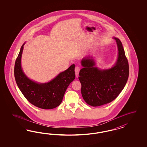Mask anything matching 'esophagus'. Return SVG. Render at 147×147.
I'll return each instance as SVG.
<instances>
[{"instance_id": "esophagus-1", "label": "esophagus", "mask_w": 147, "mask_h": 147, "mask_svg": "<svg viewBox=\"0 0 147 147\" xmlns=\"http://www.w3.org/2000/svg\"><path fill=\"white\" fill-rule=\"evenodd\" d=\"M80 68L78 66H76L75 68V73H76V78L78 77L79 76V71H80Z\"/></svg>"}]
</instances>
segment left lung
<instances>
[{
    "label": "left lung",
    "instance_id": "obj_1",
    "mask_svg": "<svg viewBox=\"0 0 147 147\" xmlns=\"http://www.w3.org/2000/svg\"><path fill=\"white\" fill-rule=\"evenodd\" d=\"M118 49L115 63L111 68L102 69L96 66L92 56L83 58V68L79 73L81 94L85 102L93 107L111 102L123 90L129 76V65L122 42L113 37Z\"/></svg>",
    "mask_w": 147,
    "mask_h": 147
}]
</instances>
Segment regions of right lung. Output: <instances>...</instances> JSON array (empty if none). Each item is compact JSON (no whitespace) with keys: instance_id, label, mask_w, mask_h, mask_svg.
Listing matches in <instances>:
<instances>
[{"instance_id":"add662e5","label":"right lung","mask_w":147,"mask_h":147,"mask_svg":"<svg viewBox=\"0 0 147 147\" xmlns=\"http://www.w3.org/2000/svg\"><path fill=\"white\" fill-rule=\"evenodd\" d=\"M24 42L20 48L14 66V77L18 88L27 100L41 109H50L61 103L68 86L76 78L75 65L60 73L52 80L39 83L30 79L22 70L21 60Z\"/></svg>"}]
</instances>
